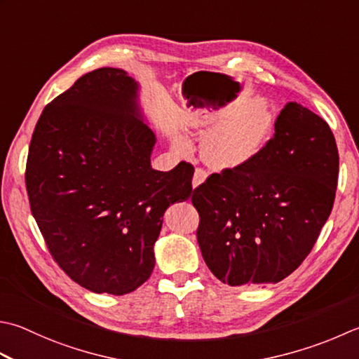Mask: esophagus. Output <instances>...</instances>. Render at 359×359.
I'll use <instances>...</instances> for the list:
<instances>
[{
    "mask_svg": "<svg viewBox=\"0 0 359 359\" xmlns=\"http://www.w3.org/2000/svg\"><path fill=\"white\" fill-rule=\"evenodd\" d=\"M205 180H207V172L203 171L202 168H196L194 175H193V188L202 185Z\"/></svg>",
    "mask_w": 359,
    "mask_h": 359,
    "instance_id": "34e87169",
    "label": "esophagus"
}]
</instances>
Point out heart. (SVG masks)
Returning a JSON list of instances; mask_svg holds the SVG:
<instances>
[{"label": "heart", "instance_id": "obj_1", "mask_svg": "<svg viewBox=\"0 0 359 359\" xmlns=\"http://www.w3.org/2000/svg\"><path fill=\"white\" fill-rule=\"evenodd\" d=\"M216 123L220 126L215 130ZM194 129L201 135L208 133L202 144V156L207 163L216 170H231L258 156L273 129V116L264 104H254L227 121L224 116L199 121ZM177 144L185 147L182 138L177 140Z\"/></svg>", "mask_w": 359, "mask_h": 359}]
</instances>
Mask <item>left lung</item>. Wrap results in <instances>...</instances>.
I'll list each match as a JSON object with an SVG mask.
<instances>
[{
  "instance_id": "obj_1",
  "label": "left lung",
  "mask_w": 359,
  "mask_h": 359,
  "mask_svg": "<svg viewBox=\"0 0 359 359\" xmlns=\"http://www.w3.org/2000/svg\"><path fill=\"white\" fill-rule=\"evenodd\" d=\"M338 174L330 126L304 105L287 102L276 133L254 160L212 174L193 191L208 269L230 286L282 282L318 241L332 213Z\"/></svg>"
}]
</instances>
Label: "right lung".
I'll return each instance as SVG.
<instances>
[{
	"mask_svg": "<svg viewBox=\"0 0 359 359\" xmlns=\"http://www.w3.org/2000/svg\"><path fill=\"white\" fill-rule=\"evenodd\" d=\"M154 144L138 83L119 68L79 77L35 126L25 175L31 212L53 258L88 291L142 286L166 208L193 193V165L152 170Z\"/></svg>",
	"mask_w": 359,
	"mask_h": 359,
	"instance_id": "1",
	"label": "right lung"
}]
</instances>
